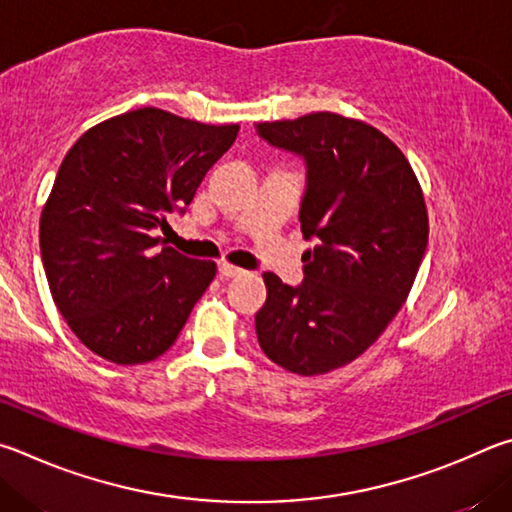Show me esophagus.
Wrapping results in <instances>:
<instances>
[{
	"mask_svg": "<svg viewBox=\"0 0 512 512\" xmlns=\"http://www.w3.org/2000/svg\"><path fill=\"white\" fill-rule=\"evenodd\" d=\"M218 272H220L222 279H236V276H242V274H245V270H240V267L231 265V263H227V261H220V265H218Z\"/></svg>",
	"mask_w": 512,
	"mask_h": 512,
	"instance_id": "esophagus-1",
	"label": "esophagus"
}]
</instances>
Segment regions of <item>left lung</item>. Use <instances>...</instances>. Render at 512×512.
Instances as JSON below:
<instances>
[{
	"instance_id": "obj_1",
	"label": "left lung",
	"mask_w": 512,
	"mask_h": 512,
	"mask_svg": "<svg viewBox=\"0 0 512 512\" xmlns=\"http://www.w3.org/2000/svg\"><path fill=\"white\" fill-rule=\"evenodd\" d=\"M258 137L306 161L303 283L263 274L256 335L274 364L321 375L353 362L405 303L423 263L429 222L409 161L373 125L333 112L258 123Z\"/></svg>"
}]
</instances>
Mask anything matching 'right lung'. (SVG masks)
Listing matches in <instances>:
<instances>
[{
	"label": "right lung",
	"instance_id": "1",
	"mask_svg": "<svg viewBox=\"0 0 512 512\" xmlns=\"http://www.w3.org/2000/svg\"><path fill=\"white\" fill-rule=\"evenodd\" d=\"M238 130L141 107L94 125L62 159L40 218L42 265L60 315L98 357L146 364L175 344L215 263L155 251V233Z\"/></svg>",
	"mask_w": 512,
	"mask_h": 512
}]
</instances>
